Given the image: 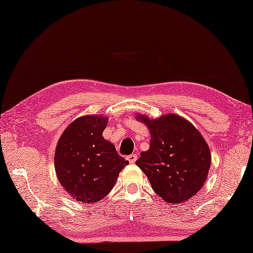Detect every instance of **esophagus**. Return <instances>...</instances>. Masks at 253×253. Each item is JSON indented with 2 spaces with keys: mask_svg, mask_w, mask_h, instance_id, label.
Here are the masks:
<instances>
[{
  "mask_svg": "<svg viewBox=\"0 0 253 253\" xmlns=\"http://www.w3.org/2000/svg\"><path fill=\"white\" fill-rule=\"evenodd\" d=\"M137 158H138V155L137 154H135V153H133V154H130V155H128V157L126 158L127 159V161H128V162H129V163H135L136 162V161H137Z\"/></svg>",
  "mask_w": 253,
  "mask_h": 253,
  "instance_id": "esophagus-1",
  "label": "esophagus"
}]
</instances>
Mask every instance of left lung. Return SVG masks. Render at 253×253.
I'll list each match as a JSON object with an SVG mask.
<instances>
[{
    "label": "left lung",
    "mask_w": 253,
    "mask_h": 253,
    "mask_svg": "<svg viewBox=\"0 0 253 253\" xmlns=\"http://www.w3.org/2000/svg\"><path fill=\"white\" fill-rule=\"evenodd\" d=\"M137 118L150 133V148L141 152L136 164L153 190L169 203H182L201 189L211 165V152L197 128L175 114L150 120Z\"/></svg>",
    "instance_id": "8db88e82"
}]
</instances>
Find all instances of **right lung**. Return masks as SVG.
<instances>
[{"mask_svg":"<svg viewBox=\"0 0 253 253\" xmlns=\"http://www.w3.org/2000/svg\"><path fill=\"white\" fill-rule=\"evenodd\" d=\"M107 117L85 115L75 120L58 139L54 155L57 179L77 201L94 203L114 187L129 163L116 152L102 132Z\"/></svg>","mask_w":253,"mask_h":253,"instance_id":"add662e5","label":"right lung"}]
</instances>
